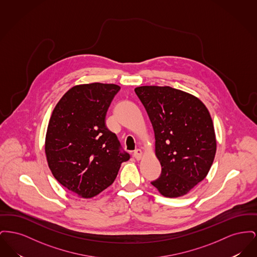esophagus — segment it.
<instances>
[{"label": "esophagus", "instance_id": "1", "mask_svg": "<svg viewBox=\"0 0 257 257\" xmlns=\"http://www.w3.org/2000/svg\"><path fill=\"white\" fill-rule=\"evenodd\" d=\"M134 157L135 159L141 160L142 159V157H143V151L141 150V149H136L134 151Z\"/></svg>", "mask_w": 257, "mask_h": 257}]
</instances>
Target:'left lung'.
<instances>
[{
    "instance_id": "1",
    "label": "left lung",
    "mask_w": 257,
    "mask_h": 257,
    "mask_svg": "<svg viewBox=\"0 0 257 257\" xmlns=\"http://www.w3.org/2000/svg\"><path fill=\"white\" fill-rule=\"evenodd\" d=\"M135 92L152 123L162 166L161 176L151 184L162 196H185L206 177L215 158L209 110L198 98L171 86H139Z\"/></svg>"
}]
</instances>
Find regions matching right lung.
Returning <instances> with one entry per match:
<instances>
[{"label":"right lung","instance_id":"right-lung-1","mask_svg":"<svg viewBox=\"0 0 257 257\" xmlns=\"http://www.w3.org/2000/svg\"><path fill=\"white\" fill-rule=\"evenodd\" d=\"M119 89L101 83L73 86L52 112L45 139L48 166L63 187L81 197L107 189L130 159L106 126L107 110Z\"/></svg>","mask_w":257,"mask_h":257}]
</instances>
